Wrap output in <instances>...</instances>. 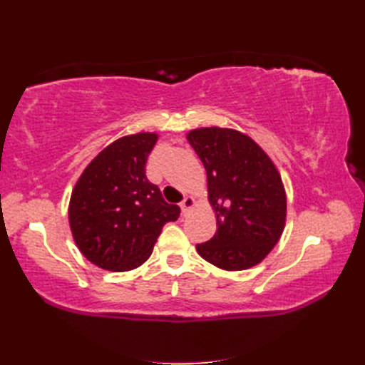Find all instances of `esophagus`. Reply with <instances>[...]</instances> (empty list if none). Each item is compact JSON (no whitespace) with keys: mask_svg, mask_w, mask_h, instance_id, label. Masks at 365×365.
<instances>
[{"mask_svg":"<svg viewBox=\"0 0 365 365\" xmlns=\"http://www.w3.org/2000/svg\"><path fill=\"white\" fill-rule=\"evenodd\" d=\"M196 205V200L195 199H192L191 196H187V197H185L183 200H182V202H180V207H182V212H183V215H187L190 210H191V208L192 207H195Z\"/></svg>","mask_w":365,"mask_h":365,"instance_id":"esophagus-1","label":"esophagus"}]
</instances>
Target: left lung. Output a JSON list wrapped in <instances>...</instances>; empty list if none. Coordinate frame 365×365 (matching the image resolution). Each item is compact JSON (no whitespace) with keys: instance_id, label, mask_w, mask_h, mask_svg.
Returning a JSON list of instances; mask_svg holds the SVG:
<instances>
[{"instance_id":"obj_1","label":"left lung","mask_w":365,"mask_h":365,"mask_svg":"<svg viewBox=\"0 0 365 365\" xmlns=\"http://www.w3.org/2000/svg\"><path fill=\"white\" fill-rule=\"evenodd\" d=\"M207 170L208 200L216 212L213 238L196 245L215 267L240 271L257 265L285 226V190L262 147L232 128H197L187 135Z\"/></svg>"}]
</instances>
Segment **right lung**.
Wrapping results in <instances>:
<instances>
[{"mask_svg":"<svg viewBox=\"0 0 365 365\" xmlns=\"http://www.w3.org/2000/svg\"><path fill=\"white\" fill-rule=\"evenodd\" d=\"M157 139L155 133H136L111 143L89 163L72 191L73 240L100 268L128 271L143 265L163 226L180 215V207L168 204L145 177Z\"/></svg>","mask_w":365,"mask_h":365,"instance_id":"1","label":"right lung"}]
</instances>
